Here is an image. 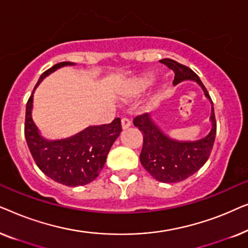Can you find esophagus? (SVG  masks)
Returning a JSON list of instances; mask_svg holds the SVG:
<instances>
[{
	"instance_id": "esophagus-1",
	"label": "esophagus",
	"mask_w": 248,
	"mask_h": 248,
	"mask_svg": "<svg viewBox=\"0 0 248 248\" xmlns=\"http://www.w3.org/2000/svg\"><path fill=\"white\" fill-rule=\"evenodd\" d=\"M122 127H123V130H126L131 126V121L128 120V118H122Z\"/></svg>"
}]
</instances>
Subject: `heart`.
Returning <instances> with one entry per match:
<instances>
[{"instance_id":"1","label":"heart","mask_w":248,"mask_h":248,"mask_svg":"<svg viewBox=\"0 0 248 248\" xmlns=\"http://www.w3.org/2000/svg\"><path fill=\"white\" fill-rule=\"evenodd\" d=\"M152 82L151 78L142 77L133 79L126 87V94L130 97H137L141 94Z\"/></svg>"}]
</instances>
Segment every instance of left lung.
I'll list each match as a JSON object with an SVG mask.
<instances>
[{"label": "left lung", "instance_id": "left-lung-1", "mask_svg": "<svg viewBox=\"0 0 248 248\" xmlns=\"http://www.w3.org/2000/svg\"><path fill=\"white\" fill-rule=\"evenodd\" d=\"M159 62L174 71V86L184 81L196 82L212 105L209 118L211 128L205 137L199 140H176L170 138L158 126L151 114H143L134 118V126L139 127L143 134V147L140 155L142 166L159 182L178 183L195 174L209 159L217 132L215 110L208 90L191 69L170 59L160 60Z\"/></svg>", "mask_w": 248, "mask_h": 248}]
</instances>
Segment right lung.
<instances>
[{"instance_id":"1","label":"right lung","mask_w":248,"mask_h":248,"mask_svg":"<svg viewBox=\"0 0 248 248\" xmlns=\"http://www.w3.org/2000/svg\"><path fill=\"white\" fill-rule=\"evenodd\" d=\"M73 65L76 63H57L40 76L26 106L25 137L33 160L44 174L60 184L77 187L89 184L100 174L111 145L120 137L122 125L117 117L110 124L90 125L65 139L49 140L43 137L32 120L36 88L56 70Z\"/></svg>"}]
</instances>
